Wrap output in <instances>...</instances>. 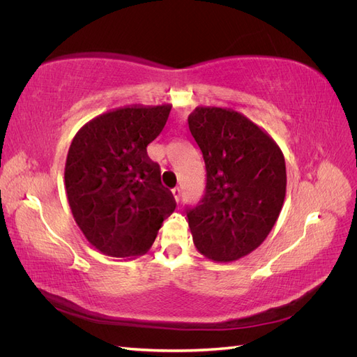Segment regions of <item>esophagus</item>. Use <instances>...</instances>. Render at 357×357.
<instances>
[{
  "label": "esophagus",
  "mask_w": 357,
  "mask_h": 357,
  "mask_svg": "<svg viewBox=\"0 0 357 357\" xmlns=\"http://www.w3.org/2000/svg\"><path fill=\"white\" fill-rule=\"evenodd\" d=\"M172 195H174L176 202H177V204H180V201H181V190H180L178 188H176L174 190H172Z\"/></svg>",
  "instance_id": "obj_1"
}]
</instances>
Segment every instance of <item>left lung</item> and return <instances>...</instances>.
I'll use <instances>...</instances> for the list:
<instances>
[{
    "instance_id": "8db88e82",
    "label": "left lung",
    "mask_w": 357,
    "mask_h": 357,
    "mask_svg": "<svg viewBox=\"0 0 357 357\" xmlns=\"http://www.w3.org/2000/svg\"><path fill=\"white\" fill-rule=\"evenodd\" d=\"M188 123L207 169L205 195L188 208L198 250L215 262L236 261L261 245L286 197L282 150L244 114L198 107Z\"/></svg>"
}]
</instances>
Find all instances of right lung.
I'll return each instance as SVG.
<instances>
[{"label": "right lung", "mask_w": 357, "mask_h": 357, "mask_svg": "<svg viewBox=\"0 0 357 357\" xmlns=\"http://www.w3.org/2000/svg\"><path fill=\"white\" fill-rule=\"evenodd\" d=\"M169 112V104L128 105L92 119L73 138L68 204L84 238L102 255H144L176 210L172 193L160 185L159 165L147 156Z\"/></svg>", "instance_id": "obj_1"}]
</instances>
